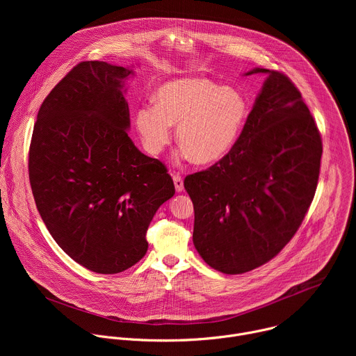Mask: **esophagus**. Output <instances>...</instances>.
Masks as SVG:
<instances>
[{"mask_svg": "<svg viewBox=\"0 0 356 356\" xmlns=\"http://www.w3.org/2000/svg\"><path fill=\"white\" fill-rule=\"evenodd\" d=\"M173 181H175V187H176V191H183L184 186H183V177L180 175H175L173 176Z\"/></svg>", "mask_w": 356, "mask_h": 356, "instance_id": "esophagus-1", "label": "esophagus"}]
</instances>
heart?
Returning a JSON list of instances; mask_svg holds the SVG:
<instances>
[{
	"label": "heart",
	"mask_w": 356,
	"mask_h": 356,
	"mask_svg": "<svg viewBox=\"0 0 356 356\" xmlns=\"http://www.w3.org/2000/svg\"><path fill=\"white\" fill-rule=\"evenodd\" d=\"M249 114L242 91L201 77L175 79L156 92V106L136 111V129L150 154L170 143L172 125L193 162L206 165L225 156Z\"/></svg>",
	"instance_id": "obj_1"
}]
</instances>
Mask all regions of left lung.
Listing matches in <instances>:
<instances>
[{
    "label": "left lung",
    "mask_w": 356,
    "mask_h": 356,
    "mask_svg": "<svg viewBox=\"0 0 356 356\" xmlns=\"http://www.w3.org/2000/svg\"><path fill=\"white\" fill-rule=\"evenodd\" d=\"M266 73L235 145L211 168L184 179L194 206L193 242L225 275L257 269L289 243L316 194L323 142L301 92Z\"/></svg>",
    "instance_id": "1"
}]
</instances>
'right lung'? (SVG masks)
<instances>
[{"label":"right lung","instance_id":"add662e5","mask_svg":"<svg viewBox=\"0 0 356 356\" xmlns=\"http://www.w3.org/2000/svg\"><path fill=\"white\" fill-rule=\"evenodd\" d=\"M128 67L88 60L47 94L33 125L29 181L50 235L81 266L124 272L147 250L146 231L173 197L166 166L128 136Z\"/></svg>","mask_w":356,"mask_h":356}]
</instances>
